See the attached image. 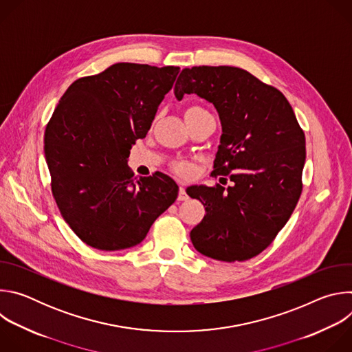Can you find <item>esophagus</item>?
Here are the masks:
<instances>
[{
    "label": "esophagus",
    "instance_id": "34e87169",
    "mask_svg": "<svg viewBox=\"0 0 352 352\" xmlns=\"http://www.w3.org/2000/svg\"><path fill=\"white\" fill-rule=\"evenodd\" d=\"M188 199V195H186V190L184 186H179V192H178V200H186Z\"/></svg>",
    "mask_w": 352,
    "mask_h": 352
}]
</instances>
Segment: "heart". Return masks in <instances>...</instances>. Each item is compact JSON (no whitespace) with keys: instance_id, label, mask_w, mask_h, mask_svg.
<instances>
[{"instance_id":"heart-1","label":"heart","mask_w":352,"mask_h":352,"mask_svg":"<svg viewBox=\"0 0 352 352\" xmlns=\"http://www.w3.org/2000/svg\"><path fill=\"white\" fill-rule=\"evenodd\" d=\"M196 111H205V109L199 107V106H192V107H188V109H186L185 114H190V113H196ZM171 168H173V171H174L177 175H179V177H182V178H188V177H190L192 173H193V166H192V163H189V162H175V163L171 166Z\"/></svg>"}]
</instances>
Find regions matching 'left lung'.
Returning a JSON list of instances; mask_svg holds the SVG:
<instances>
[{"mask_svg":"<svg viewBox=\"0 0 352 352\" xmlns=\"http://www.w3.org/2000/svg\"><path fill=\"white\" fill-rule=\"evenodd\" d=\"M178 100L196 93L219 111L223 135L216 178L231 186H190L206 216L190 231L200 254L223 262L259 255L291 217L307 157L305 133L285 96L235 67L185 68L174 87Z\"/></svg>","mask_w":352,"mask_h":352,"instance_id":"obj_1","label":"left lung"}]
</instances>
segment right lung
<instances>
[{"instance_id":"right-lung-1","label":"right lung","mask_w":352,"mask_h":352,"mask_svg":"<svg viewBox=\"0 0 352 352\" xmlns=\"http://www.w3.org/2000/svg\"><path fill=\"white\" fill-rule=\"evenodd\" d=\"M179 67L120 63L75 80L44 132L52 192L61 216L86 245L120 250L144 239L178 196L166 174L136 178L126 163L146 136Z\"/></svg>"}]
</instances>
